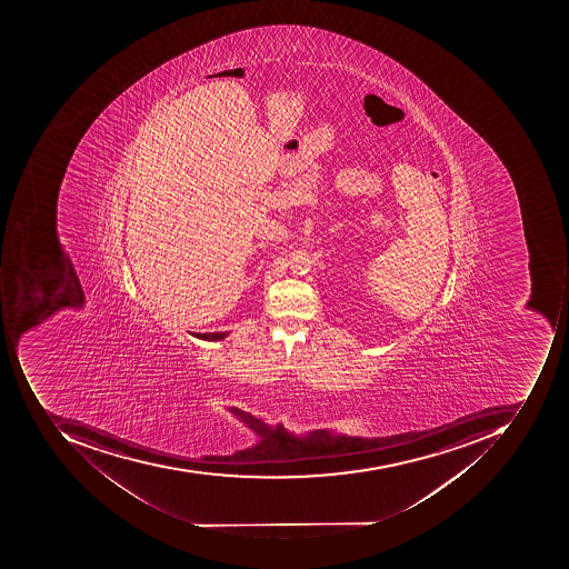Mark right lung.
Here are the masks:
<instances>
[{"label": "right lung", "instance_id": "right-lung-1", "mask_svg": "<svg viewBox=\"0 0 569 569\" xmlns=\"http://www.w3.org/2000/svg\"><path fill=\"white\" fill-rule=\"evenodd\" d=\"M193 337L201 338V340H209V342H219L227 337V331H216V333H191Z\"/></svg>", "mask_w": 569, "mask_h": 569}]
</instances>
